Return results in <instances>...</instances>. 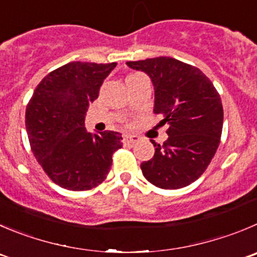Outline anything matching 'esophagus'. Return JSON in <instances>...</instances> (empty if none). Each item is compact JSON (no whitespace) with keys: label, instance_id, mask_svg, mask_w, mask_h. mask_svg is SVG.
<instances>
[{"label":"esophagus","instance_id":"obj_1","mask_svg":"<svg viewBox=\"0 0 257 257\" xmlns=\"http://www.w3.org/2000/svg\"><path fill=\"white\" fill-rule=\"evenodd\" d=\"M123 140L126 141L127 144H138L140 139H139V136L136 135H124Z\"/></svg>","mask_w":257,"mask_h":257}]
</instances>
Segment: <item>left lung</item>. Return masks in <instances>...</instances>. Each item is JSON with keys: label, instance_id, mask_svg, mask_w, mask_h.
<instances>
[{"label": "left lung", "instance_id": "1", "mask_svg": "<svg viewBox=\"0 0 257 257\" xmlns=\"http://www.w3.org/2000/svg\"><path fill=\"white\" fill-rule=\"evenodd\" d=\"M145 72L155 90L154 113L168 123V140L155 148L153 159L141 163L143 174L161 189L187 187L206 172L223 126L221 97L198 68L169 57L127 62Z\"/></svg>", "mask_w": 257, "mask_h": 257}]
</instances>
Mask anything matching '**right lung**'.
Segmentation results:
<instances>
[{
  "label": "right lung",
  "instance_id": "1",
  "mask_svg": "<svg viewBox=\"0 0 257 257\" xmlns=\"http://www.w3.org/2000/svg\"><path fill=\"white\" fill-rule=\"evenodd\" d=\"M117 63L72 62L38 84L25 113L31 150L44 172L68 190H89L106 179L119 133H88L85 113Z\"/></svg>",
  "mask_w": 257,
  "mask_h": 257
}]
</instances>
